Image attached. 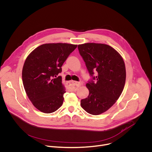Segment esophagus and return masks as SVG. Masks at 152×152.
I'll list each match as a JSON object with an SVG mask.
<instances>
[{
	"label": "esophagus",
	"instance_id": "obj_1",
	"mask_svg": "<svg viewBox=\"0 0 152 152\" xmlns=\"http://www.w3.org/2000/svg\"><path fill=\"white\" fill-rule=\"evenodd\" d=\"M81 85V83L79 82H76V81H73V80H71L70 82H69L68 84V87L69 88L73 91H75L77 90V88L80 86Z\"/></svg>",
	"mask_w": 152,
	"mask_h": 152
}]
</instances>
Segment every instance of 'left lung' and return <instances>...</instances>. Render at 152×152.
<instances>
[{
    "label": "left lung",
    "mask_w": 152,
    "mask_h": 152,
    "mask_svg": "<svg viewBox=\"0 0 152 152\" xmlns=\"http://www.w3.org/2000/svg\"><path fill=\"white\" fill-rule=\"evenodd\" d=\"M79 53L92 76L86 88L88 96L81 100V107L89 114L97 115L108 110L120 96L124 88L126 70L124 60L112 47L98 43L78 45Z\"/></svg>",
    "instance_id": "1"
}]
</instances>
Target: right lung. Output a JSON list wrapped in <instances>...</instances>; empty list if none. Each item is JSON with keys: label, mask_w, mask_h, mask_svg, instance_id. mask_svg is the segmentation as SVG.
Listing matches in <instances>:
<instances>
[{"label": "right lung", "mask_w": 152, "mask_h": 152, "mask_svg": "<svg viewBox=\"0 0 152 152\" xmlns=\"http://www.w3.org/2000/svg\"><path fill=\"white\" fill-rule=\"evenodd\" d=\"M77 45L48 43L35 48L26 57L22 77L25 92L33 105L49 114L63 104L66 89L62 83L61 66Z\"/></svg>", "instance_id": "1"}]
</instances>
